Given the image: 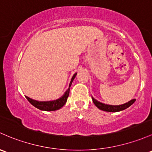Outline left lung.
<instances>
[{
	"instance_id": "8db88e82",
	"label": "left lung",
	"mask_w": 152,
	"mask_h": 152,
	"mask_svg": "<svg viewBox=\"0 0 152 152\" xmlns=\"http://www.w3.org/2000/svg\"><path fill=\"white\" fill-rule=\"evenodd\" d=\"M92 98L94 104L96 105L99 109L104 111H108V112H118V111H123V110L126 109V108H127L128 107H130L132 104H133L134 102L135 101V99H132V100H130V101H128L127 103H124V104L119 105H113L105 104V103H101V102L97 101V100H95L93 97H92Z\"/></svg>"
}]
</instances>
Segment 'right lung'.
Returning a JSON list of instances; mask_svg holds the SVG:
<instances>
[{
	"mask_svg": "<svg viewBox=\"0 0 152 152\" xmlns=\"http://www.w3.org/2000/svg\"><path fill=\"white\" fill-rule=\"evenodd\" d=\"M76 74H77V73H74L73 76H72L71 80L70 81V84H69V87H68V89L65 91L63 96L60 97V98L57 99V100H49V101H38V100L30 98V97L28 96H25V97H26V98L28 99V101H29L30 103L33 105V106H35L36 108H38V109L41 110V111H56V110L60 109V108H61L66 103L67 99H68V95H69L70 87H71L72 82H73V81L74 80Z\"/></svg>",
	"mask_w": 152,
	"mask_h": 152,
	"instance_id": "obj_1",
	"label": "right lung"
}]
</instances>
